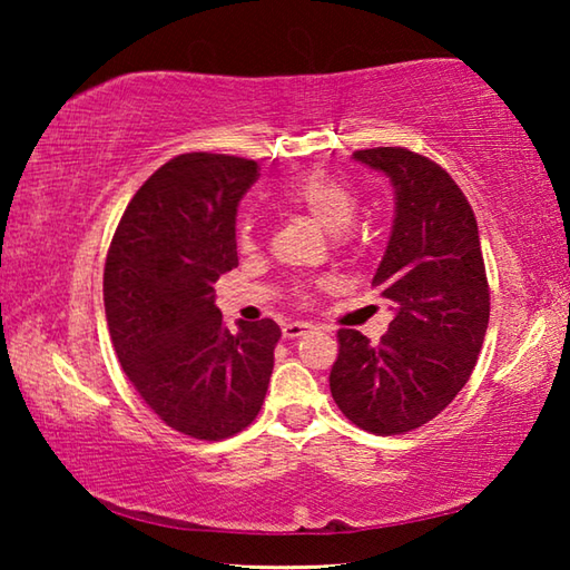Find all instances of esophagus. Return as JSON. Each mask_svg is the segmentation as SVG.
I'll use <instances>...</instances> for the list:
<instances>
[{
  "mask_svg": "<svg viewBox=\"0 0 570 570\" xmlns=\"http://www.w3.org/2000/svg\"><path fill=\"white\" fill-rule=\"evenodd\" d=\"M314 324L308 322H286L284 324V336L286 340H298V336H304L306 332H312Z\"/></svg>",
  "mask_w": 570,
  "mask_h": 570,
  "instance_id": "esophagus-1",
  "label": "esophagus"
}]
</instances>
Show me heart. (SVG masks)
<instances>
[{
    "instance_id": "heart-1",
    "label": "heart",
    "mask_w": 570,
    "mask_h": 570,
    "mask_svg": "<svg viewBox=\"0 0 570 570\" xmlns=\"http://www.w3.org/2000/svg\"><path fill=\"white\" fill-rule=\"evenodd\" d=\"M284 200L296 208H302L316 226L330 230V234H344V230L352 226L356 206H360L356 204L354 190L346 186L344 180L322 170L308 173V176L292 183V186L284 190ZM238 246H254V226H250V218L240 220Z\"/></svg>"
}]
</instances>
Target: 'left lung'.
<instances>
[{"label":"left lung","mask_w":570,"mask_h":570,"mask_svg":"<svg viewBox=\"0 0 570 570\" xmlns=\"http://www.w3.org/2000/svg\"><path fill=\"white\" fill-rule=\"evenodd\" d=\"M394 188L392 234L372 286L394 320L380 344L340 330L330 387L374 435H402L448 407L475 370L490 320L478 220L458 183L407 148L356 150Z\"/></svg>","instance_id":"left-lung-1"}]
</instances>
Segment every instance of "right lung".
<instances>
[{"label": "right lung", "instance_id": "add662e5", "mask_svg": "<svg viewBox=\"0 0 570 570\" xmlns=\"http://www.w3.org/2000/svg\"><path fill=\"white\" fill-rule=\"evenodd\" d=\"M258 163L186 153L142 183L115 230L102 298L132 387L168 428L224 440L256 420L282 330L238 322L230 334L214 284L238 266L236 210Z\"/></svg>", "mask_w": 570, "mask_h": 570}]
</instances>
